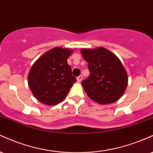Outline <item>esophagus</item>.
I'll return each mask as SVG.
<instances>
[{
    "mask_svg": "<svg viewBox=\"0 0 153 153\" xmlns=\"http://www.w3.org/2000/svg\"><path fill=\"white\" fill-rule=\"evenodd\" d=\"M76 79H77V82H82V80L83 79V76H82V75H79V76H77Z\"/></svg>",
    "mask_w": 153,
    "mask_h": 153,
    "instance_id": "esophagus-1",
    "label": "esophagus"
}]
</instances>
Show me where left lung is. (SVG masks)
I'll list each match as a JSON object with an SVG mask.
<instances>
[{
  "instance_id": "left-lung-1",
  "label": "left lung",
  "mask_w": 153,
  "mask_h": 153,
  "mask_svg": "<svg viewBox=\"0 0 153 153\" xmlns=\"http://www.w3.org/2000/svg\"><path fill=\"white\" fill-rule=\"evenodd\" d=\"M89 76L82 85L89 98L101 105L117 101L126 89L128 78L120 60L105 48L82 49Z\"/></svg>"
}]
</instances>
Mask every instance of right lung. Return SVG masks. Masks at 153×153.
<instances>
[{"label":"right lung","mask_w":153,"mask_h":153,"mask_svg":"<svg viewBox=\"0 0 153 153\" xmlns=\"http://www.w3.org/2000/svg\"><path fill=\"white\" fill-rule=\"evenodd\" d=\"M69 48L56 47L41 56L33 64L28 76L33 96L45 105H56L64 100L76 82L67 63Z\"/></svg>","instance_id":"right-lung-1"}]
</instances>
